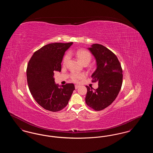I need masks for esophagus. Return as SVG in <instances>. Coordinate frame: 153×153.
I'll list each match as a JSON object with an SVG mask.
<instances>
[{"instance_id": "obj_1", "label": "esophagus", "mask_w": 153, "mask_h": 153, "mask_svg": "<svg viewBox=\"0 0 153 153\" xmlns=\"http://www.w3.org/2000/svg\"><path fill=\"white\" fill-rule=\"evenodd\" d=\"M79 87H80V85H75V89H78Z\"/></svg>"}]
</instances>
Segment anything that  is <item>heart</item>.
Returning a JSON list of instances; mask_svg holds the SVG:
<instances>
[{"mask_svg":"<svg viewBox=\"0 0 153 153\" xmlns=\"http://www.w3.org/2000/svg\"><path fill=\"white\" fill-rule=\"evenodd\" d=\"M76 55L79 58V61L82 64L85 63L89 64L92 58L91 53L87 51H84V50L79 51H77ZM69 55L66 54L64 57V60H63L64 64H65L66 63L68 62V61L69 60ZM85 76L86 75L84 73H73L72 76V79L74 81H78L80 79H84L85 77Z\"/></svg>","mask_w":153,"mask_h":153,"instance_id":"heart-1","label":"heart"}]
</instances>
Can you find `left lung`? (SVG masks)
Instances as JSON below:
<instances>
[{"label":"left lung","mask_w":153,"mask_h":153,"mask_svg":"<svg viewBox=\"0 0 153 153\" xmlns=\"http://www.w3.org/2000/svg\"><path fill=\"white\" fill-rule=\"evenodd\" d=\"M88 49L94 56L96 69L92 73L93 81L97 82L98 88L86 86L85 102L96 111L105 108L117 98L122 87V69L117 56L100 44H93Z\"/></svg>","instance_id":"8db88e82"}]
</instances>
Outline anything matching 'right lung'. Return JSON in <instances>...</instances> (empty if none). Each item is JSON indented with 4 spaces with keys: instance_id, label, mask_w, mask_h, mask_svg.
Returning <instances> with one entry per match:
<instances>
[{
    "instance_id": "obj_1",
    "label": "right lung",
    "mask_w": 153,
    "mask_h": 153,
    "mask_svg": "<svg viewBox=\"0 0 153 153\" xmlns=\"http://www.w3.org/2000/svg\"><path fill=\"white\" fill-rule=\"evenodd\" d=\"M73 42L51 43L36 51L28 63L27 80L30 91L44 109L57 112L65 108L75 89L73 84L59 85L54 72H61L65 52Z\"/></svg>"
}]
</instances>
